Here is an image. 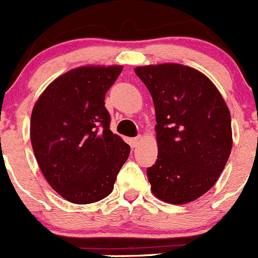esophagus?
<instances>
[{
  "label": "esophagus",
  "instance_id": "1",
  "mask_svg": "<svg viewBox=\"0 0 258 258\" xmlns=\"http://www.w3.org/2000/svg\"><path fill=\"white\" fill-rule=\"evenodd\" d=\"M141 140H142V137H141V136L135 137V139H131V140H130V145H131V147L136 148L137 146L140 145V142H141Z\"/></svg>",
  "mask_w": 258,
  "mask_h": 258
}]
</instances>
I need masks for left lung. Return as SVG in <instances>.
I'll use <instances>...</instances> for the list:
<instances>
[{
    "label": "left lung",
    "mask_w": 258,
    "mask_h": 258,
    "mask_svg": "<svg viewBox=\"0 0 258 258\" xmlns=\"http://www.w3.org/2000/svg\"><path fill=\"white\" fill-rule=\"evenodd\" d=\"M152 96L158 156L147 168L157 199L183 205L217 182L232 148L230 110L216 86L178 63L135 69Z\"/></svg>",
    "instance_id": "obj_1"
}]
</instances>
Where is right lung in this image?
Returning <instances> with one entry per match:
<instances>
[{"instance_id": "1", "label": "right lung", "mask_w": 258, "mask_h": 258, "mask_svg": "<svg viewBox=\"0 0 258 258\" xmlns=\"http://www.w3.org/2000/svg\"><path fill=\"white\" fill-rule=\"evenodd\" d=\"M122 66H83L49 83L31 114V144L49 186L87 205L112 192L130 146L110 130L106 92Z\"/></svg>"}]
</instances>
